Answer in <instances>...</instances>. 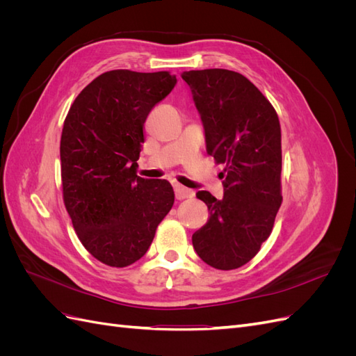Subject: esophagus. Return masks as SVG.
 <instances>
[{
	"instance_id": "obj_1",
	"label": "esophagus",
	"mask_w": 356,
	"mask_h": 356,
	"mask_svg": "<svg viewBox=\"0 0 356 356\" xmlns=\"http://www.w3.org/2000/svg\"><path fill=\"white\" fill-rule=\"evenodd\" d=\"M174 190H175V197H177L178 200L188 199V197L195 196V193H193V191L188 190V188H186L184 186H181V184H174Z\"/></svg>"
}]
</instances>
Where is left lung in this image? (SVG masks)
<instances>
[{
  "label": "left lung",
  "instance_id": "left-lung-1",
  "mask_svg": "<svg viewBox=\"0 0 356 356\" xmlns=\"http://www.w3.org/2000/svg\"><path fill=\"white\" fill-rule=\"evenodd\" d=\"M200 114L207 152L225 165L224 196L197 191L209 220L193 234L202 260L233 270L257 255L270 236L281 195V124L266 96L229 70L182 72Z\"/></svg>",
  "mask_w": 356,
  "mask_h": 356
}]
</instances>
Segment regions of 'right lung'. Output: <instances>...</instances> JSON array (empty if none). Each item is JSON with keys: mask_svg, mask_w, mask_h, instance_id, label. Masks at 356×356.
Returning <instances> with one entry per match:
<instances>
[{"mask_svg": "<svg viewBox=\"0 0 356 356\" xmlns=\"http://www.w3.org/2000/svg\"><path fill=\"white\" fill-rule=\"evenodd\" d=\"M175 84L168 71L104 72L80 92L63 122V203L83 246L106 266L144 257L174 204L166 179L141 178L135 168L147 115Z\"/></svg>", "mask_w": 356, "mask_h": 356, "instance_id": "1", "label": "right lung"}]
</instances>
